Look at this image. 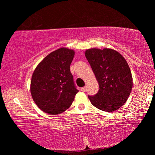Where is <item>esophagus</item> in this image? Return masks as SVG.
Returning <instances> with one entry per match:
<instances>
[{"label": "esophagus", "mask_w": 155, "mask_h": 155, "mask_svg": "<svg viewBox=\"0 0 155 155\" xmlns=\"http://www.w3.org/2000/svg\"><path fill=\"white\" fill-rule=\"evenodd\" d=\"M81 90L82 91H86V87H83L81 89Z\"/></svg>", "instance_id": "esophagus-1"}]
</instances>
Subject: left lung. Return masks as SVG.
<instances>
[{
    "mask_svg": "<svg viewBox=\"0 0 155 155\" xmlns=\"http://www.w3.org/2000/svg\"><path fill=\"white\" fill-rule=\"evenodd\" d=\"M86 58L99 84L96 95L88 96L91 103L106 112L120 109L129 97L133 78L126 59L111 48L87 49Z\"/></svg>",
    "mask_w": 155,
    "mask_h": 155,
    "instance_id": "obj_1",
    "label": "left lung"
}]
</instances>
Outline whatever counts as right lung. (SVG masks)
I'll return each instance as SVG.
<instances>
[{
    "label": "right lung",
    "mask_w": 155,
    "mask_h": 155,
    "mask_svg": "<svg viewBox=\"0 0 155 155\" xmlns=\"http://www.w3.org/2000/svg\"><path fill=\"white\" fill-rule=\"evenodd\" d=\"M74 51L61 48L48 54L34 70L31 94L34 102L44 112L57 115L71 106L78 90L70 66Z\"/></svg>",
    "instance_id": "right-lung-1"
}]
</instances>
